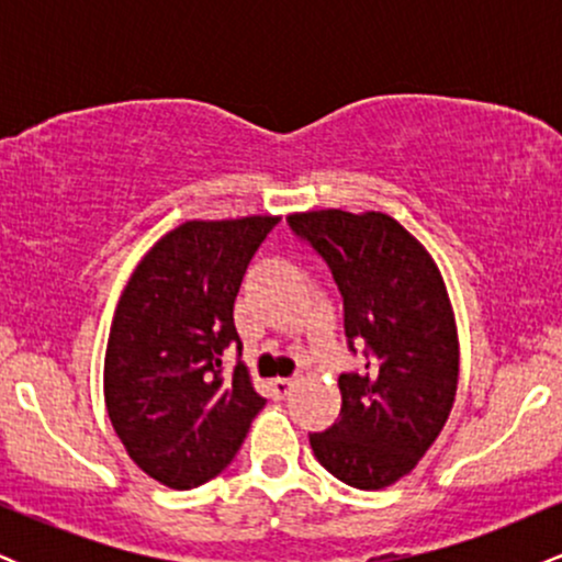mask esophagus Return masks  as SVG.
I'll use <instances>...</instances> for the list:
<instances>
[{
  "instance_id": "1",
  "label": "esophagus",
  "mask_w": 562,
  "mask_h": 562,
  "mask_svg": "<svg viewBox=\"0 0 562 562\" xmlns=\"http://www.w3.org/2000/svg\"><path fill=\"white\" fill-rule=\"evenodd\" d=\"M293 383H295L293 378H277V380H272V396L274 398H285L288 393H290V389H293Z\"/></svg>"
}]
</instances>
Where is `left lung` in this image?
Listing matches in <instances>:
<instances>
[{
  "label": "left lung",
  "instance_id": "8db88e82",
  "mask_svg": "<svg viewBox=\"0 0 562 562\" xmlns=\"http://www.w3.org/2000/svg\"><path fill=\"white\" fill-rule=\"evenodd\" d=\"M330 267L351 353L340 415L308 434L314 457L353 488H383L420 462L447 423L460 375L457 327L434 259L396 218L327 209L288 216Z\"/></svg>",
  "mask_w": 562,
  "mask_h": 562
}]
</instances>
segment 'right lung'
I'll use <instances>...</instances> for the list:
<instances>
[{"label": "right lung", "instance_id": "add662e5", "mask_svg": "<svg viewBox=\"0 0 562 562\" xmlns=\"http://www.w3.org/2000/svg\"><path fill=\"white\" fill-rule=\"evenodd\" d=\"M280 222H184L153 245L121 293L105 351V404L128 457L164 486L195 488L235 460L267 398L243 362L235 299Z\"/></svg>", "mask_w": 562, "mask_h": 562}]
</instances>
